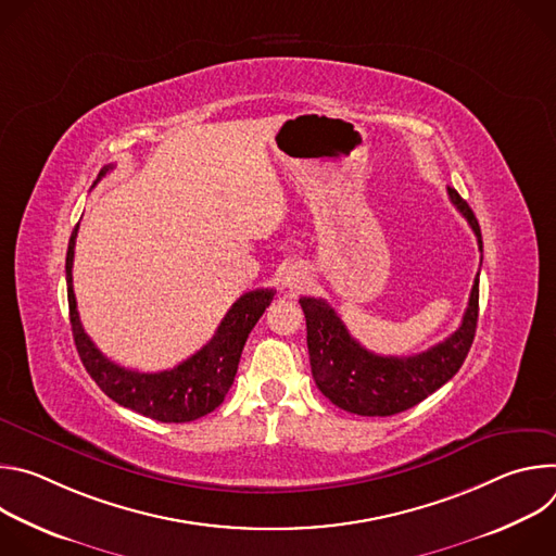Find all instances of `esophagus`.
Here are the masks:
<instances>
[{
	"mask_svg": "<svg viewBox=\"0 0 556 556\" xmlns=\"http://www.w3.org/2000/svg\"><path fill=\"white\" fill-rule=\"evenodd\" d=\"M305 281H307V275L301 266H290L283 275V286L290 288V290H299Z\"/></svg>",
	"mask_w": 556,
	"mask_h": 556,
	"instance_id": "obj_1",
	"label": "esophagus"
}]
</instances>
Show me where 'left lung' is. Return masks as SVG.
Returning <instances> with one entry per match:
<instances>
[{
  "instance_id": "obj_1",
  "label": "left lung",
  "mask_w": 556,
  "mask_h": 556,
  "mask_svg": "<svg viewBox=\"0 0 556 556\" xmlns=\"http://www.w3.org/2000/svg\"><path fill=\"white\" fill-rule=\"evenodd\" d=\"M446 191L478 237L482 251L478 217L455 189L448 187ZM299 303L305 314L309 367L316 387L332 405L350 414L382 418L416 407L457 374L478 328L480 273L472 281L459 328L442 343L414 356L374 354L348 332L341 316L324 299L301 296Z\"/></svg>"
}]
</instances>
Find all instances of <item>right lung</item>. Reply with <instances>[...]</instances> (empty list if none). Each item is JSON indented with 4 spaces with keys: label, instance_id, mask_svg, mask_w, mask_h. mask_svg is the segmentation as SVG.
<instances>
[{
    "label": "right lung",
    "instance_id": "obj_1",
    "mask_svg": "<svg viewBox=\"0 0 556 556\" xmlns=\"http://www.w3.org/2000/svg\"><path fill=\"white\" fill-rule=\"evenodd\" d=\"M112 169L114 165L103 167L97 182L105 178ZM76 230L78 224L70 235L65 255L70 324L76 352L81 356L94 382L121 407H127L157 422H191L217 409L235 380L247 339L260 321L264 309L270 305L275 290L260 288L242 294L226 312L213 339L193 356L182 361L178 367L157 374L131 371L103 356V352L86 334L81 319H78L72 288Z\"/></svg>",
    "mask_w": 556,
    "mask_h": 556
}]
</instances>
